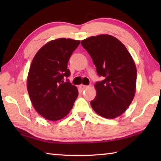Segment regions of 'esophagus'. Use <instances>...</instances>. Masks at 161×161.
Here are the masks:
<instances>
[{
	"mask_svg": "<svg viewBox=\"0 0 161 161\" xmlns=\"http://www.w3.org/2000/svg\"><path fill=\"white\" fill-rule=\"evenodd\" d=\"M88 86H86V85H83V84H81V85L79 86V89H80V91H83L84 89H86Z\"/></svg>",
	"mask_w": 161,
	"mask_h": 161,
	"instance_id": "34e87169",
	"label": "esophagus"
}]
</instances>
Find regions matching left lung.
Returning a JSON list of instances; mask_svg holds the SVG:
<instances>
[{"mask_svg": "<svg viewBox=\"0 0 161 161\" xmlns=\"http://www.w3.org/2000/svg\"><path fill=\"white\" fill-rule=\"evenodd\" d=\"M103 80L97 81V96L91 102L95 112L114 119L126 111L134 97L136 67L126 47L108 35L90 37L81 42Z\"/></svg>", "mask_w": 161, "mask_h": 161, "instance_id": "1", "label": "left lung"}]
</instances>
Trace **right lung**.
Returning <instances> with one entry per match:
<instances>
[{
    "instance_id": "obj_1",
    "label": "right lung",
    "mask_w": 161,
    "mask_h": 161,
    "mask_svg": "<svg viewBox=\"0 0 161 161\" xmlns=\"http://www.w3.org/2000/svg\"><path fill=\"white\" fill-rule=\"evenodd\" d=\"M80 43L69 38L53 40L40 48L32 59L28 77V94L35 110L46 119L64 118L78 97L77 88L67 79L70 75L67 63Z\"/></svg>"
}]
</instances>
